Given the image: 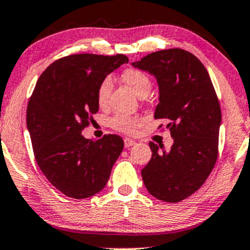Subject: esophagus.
I'll use <instances>...</instances> for the list:
<instances>
[{
	"mask_svg": "<svg viewBox=\"0 0 250 250\" xmlns=\"http://www.w3.org/2000/svg\"><path fill=\"white\" fill-rule=\"evenodd\" d=\"M136 144V142L135 141H132V139H130V138H125L124 139V146L126 147V149H128V147H131V146H133Z\"/></svg>",
	"mask_w": 250,
	"mask_h": 250,
	"instance_id": "1",
	"label": "esophagus"
}]
</instances>
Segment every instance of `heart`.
<instances>
[{
	"label": "heart",
	"mask_w": 250,
	"mask_h": 250,
	"mask_svg": "<svg viewBox=\"0 0 250 250\" xmlns=\"http://www.w3.org/2000/svg\"><path fill=\"white\" fill-rule=\"evenodd\" d=\"M123 79L126 82V84L133 90V93L138 96L147 94L151 89V81L147 77L146 74L143 71L137 70V69H127L123 74ZM112 89V80L109 77H106L101 81L98 88V103L101 106L108 100L109 93ZM142 124V119L137 115H128V114H117L109 122V125L114 130L120 131L124 133H132L133 131Z\"/></svg>",
	"instance_id": "1"
}]
</instances>
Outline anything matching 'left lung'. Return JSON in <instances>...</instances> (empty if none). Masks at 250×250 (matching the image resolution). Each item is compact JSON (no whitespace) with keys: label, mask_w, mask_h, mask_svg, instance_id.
<instances>
[{"label":"left lung","mask_w":250,"mask_h":250,"mask_svg":"<svg viewBox=\"0 0 250 250\" xmlns=\"http://www.w3.org/2000/svg\"><path fill=\"white\" fill-rule=\"evenodd\" d=\"M132 65L157 80L154 117L170 120L167 127L174 139L169 151L150 142L152 156L142 178L158 200L178 203L199 189L216 165L221 106L208 70L188 51L161 50Z\"/></svg>","instance_id":"obj_1"}]
</instances>
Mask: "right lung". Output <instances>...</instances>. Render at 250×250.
Wrapping results in <instances>:
<instances>
[{
    "label": "right lung",
    "mask_w": 250,
    "mask_h": 250,
    "mask_svg": "<svg viewBox=\"0 0 250 250\" xmlns=\"http://www.w3.org/2000/svg\"><path fill=\"white\" fill-rule=\"evenodd\" d=\"M127 62L124 55H71L47 66L37 82L26 115L34 157L66 197L84 199L100 192L122 154V137L95 142L81 132L99 111V84Z\"/></svg>",
    "instance_id": "add662e5"
}]
</instances>
